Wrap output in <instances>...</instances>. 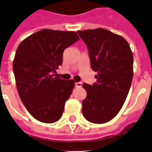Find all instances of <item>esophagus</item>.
I'll return each instance as SVG.
<instances>
[{
    "label": "esophagus",
    "mask_w": 152,
    "mask_h": 152,
    "mask_svg": "<svg viewBox=\"0 0 152 152\" xmlns=\"http://www.w3.org/2000/svg\"><path fill=\"white\" fill-rule=\"evenodd\" d=\"M75 87L76 88H81L82 87V83L81 82H76V83H75Z\"/></svg>",
    "instance_id": "obj_1"
}]
</instances>
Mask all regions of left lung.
<instances>
[{
	"label": "left lung",
	"mask_w": 152,
	"mask_h": 152,
	"mask_svg": "<svg viewBox=\"0 0 152 152\" xmlns=\"http://www.w3.org/2000/svg\"><path fill=\"white\" fill-rule=\"evenodd\" d=\"M88 46L91 66L97 82L83 83L87 97L82 102L83 117L102 124L118 113L127 98L133 76V55L122 36L103 28L78 31Z\"/></svg>",
	"instance_id": "left-lung-1"
}]
</instances>
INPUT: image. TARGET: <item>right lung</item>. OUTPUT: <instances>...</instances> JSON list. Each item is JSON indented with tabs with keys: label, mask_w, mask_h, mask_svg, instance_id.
I'll return each mask as SVG.
<instances>
[{
	"label": "right lung",
	"mask_w": 152,
	"mask_h": 152,
	"mask_svg": "<svg viewBox=\"0 0 152 152\" xmlns=\"http://www.w3.org/2000/svg\"><path fill=\"white\" fill-rule=\"evenodd\" d=\"M75 31L43 29L23 40L13 60L20 99L36 120L53 123L61 118L75 82L57 76L63 52L78 41Z\"/></svg>",
	"instance_id": "obj_1"
}]
</instances>
